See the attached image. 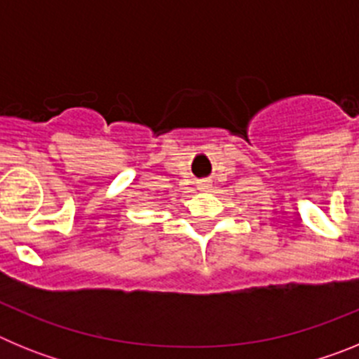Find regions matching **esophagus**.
Segmentation results:
<instances>
[{
    "mask_svg": "<svg viewBox=\"0 0 359 359\" xmlns=\"http://www.w3.org/2000/svg\"><path fill=\"white\" fill-rule=\"evenodd\" d=\"M208 187H210V185H208V182H201V183H199V189H208Z\"/></svg>",
    "mask_w": 359,
    "mask_h": 359,
    "instance_id": "esophagus-1",
    "label": "esophagus"
}]
</instances>
